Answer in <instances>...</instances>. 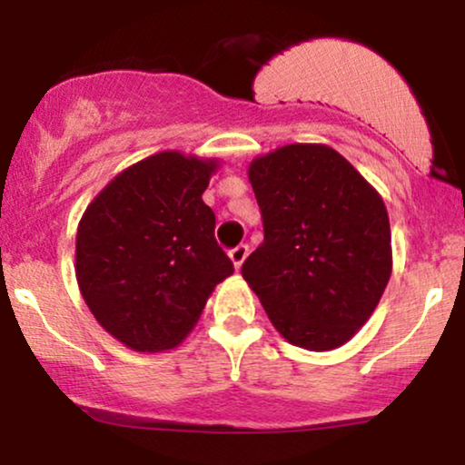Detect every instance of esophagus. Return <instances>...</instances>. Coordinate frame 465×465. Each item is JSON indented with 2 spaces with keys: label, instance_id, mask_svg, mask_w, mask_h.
Here are the masks:
<instances>
[{
  "label": "esophagus",
  "instance_id": "obj_1",
  "mask_svg": "<svg viewBox=\"0 0 465 465\" xmlns=\"http://www.w3.org/2000/svg\"><path fill=\"white\" fill-rule=\"evenodd\" d=\"M247 255H249L247 244H238L236 249L229 251V258H232V262H233V266H236V269H240V266H242L244 260H247Z\"/></svg>",
  "mask_w": 465,
  "mask_h": 465
}]
</instances>
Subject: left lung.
<instances>
[{
  "instance_id": "left-lung-1",
  "label": "left lung",
  "mask_w": 465,
  "mask_h": 465,
  "mask_svg": "<svg viewBox=\"0 0 465 465\" xmlns=\"http://www.w3.org/2000/svg\"><path fill=\"white\" fill-rule=\"evenodd\" d=\"M249 181L264 242L244 260L242 277L288 343L341 348L376 311L391 275L385 203L323 143H288L253 159Z\"/></svg>"
}]
</instances>
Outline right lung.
I'll return each instance as SVG.
<instances>
[{
  "instance_id": "right-lung-1",
  "label": "right lung",
  "mask_w": 465,
  "mask_h": 465,
  "mask_svg": "<svg viewBox=\"0 0 465 465\" xmlns=\"http://www.w3.org/2000/svg\"><path fill=\"white\" fill-rule=\"evenodd\" d=\"M214 159L163 151L122 170L89 203L76 236V280L98 323L126 348L162 351L199 322L233 273L203 192Z\"/></svg>"
}]
</instances>
